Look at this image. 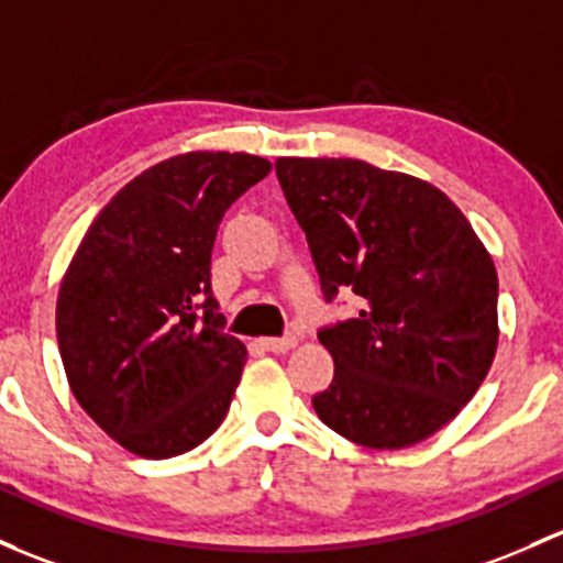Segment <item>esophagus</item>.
Returning a JSON list of instances; mask_svg holds the SVG:
<instances>
[{"label": "esophagus", "instance_id": "esophagus-1", "mask_svg": "<svg viewBox=\"0 0 563 563\" xmlns=\"http://www.w3.org/2000/svg\"><path fill=\"white\" fill-rule=\"evenodd\" d=\"M258 345H262L264 351H269V353H286V351H291L294 345H297V336H291V334L264 336V340H258Z\"/></svg>", "mask_w": 563, "mask_h": 563}]
</instances>
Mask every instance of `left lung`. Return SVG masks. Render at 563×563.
<instances>
[{
	"mask_svg": "<svg viewBox=\"0 0 563 563\" xmlns=\"http://www.w3.org/2000/svg\"><path fill=\"white\" fill-rule=\"evenodd\" d=\"M327 305L356 318L318 340L334 380L318 418L356 445L396 451L442 429L481 388L499 342L496 266L440 188L358 158H277Z\"/></svg>",
	"mask_w": 563,
	"mask_h": 563,
	"instance_id": "obj_1",
	"label": "left lung"
}]
</instances>
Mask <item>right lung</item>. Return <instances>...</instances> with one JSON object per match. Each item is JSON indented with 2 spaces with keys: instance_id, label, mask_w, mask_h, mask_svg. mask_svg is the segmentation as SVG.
I'll return each instance as SVG.
<instances>
[{
  "instance_id": "obj_1",
  "label": "right lung",
  "mask_w": 563,
  "mask_h": 563,
  "mask_svg": "<svg viewBox=\"0 0 563 563\" xmlns=\"http://www.w3.org/2000/svg\"><path fill=\"white\" fill-rule=\"evenodd\" d=\"M251 153H183L134 177L64 275L56 336L82 410L142 459H173L223 423L247 351L210 286L223 212L269 175Z\"/></svg>"
}]
</instances>
